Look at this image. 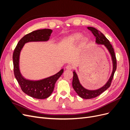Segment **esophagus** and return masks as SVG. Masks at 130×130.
<instances>
[{
    "label": "esophagus",
    "instance_id": "obj_1",
    "mask_svg": "<svg viewBox=\"0 0 130 130\" xmlns=\"http://www.w3.org/2000/svg\"><path fill=\"white\" fill-rule=\"evenodd\" d=\"M66 68L67 69H68V70H72V69H73V67H72V66H71V65L68 64L67 66L66 67Z\"/></svg>",
    "mask_w": 130,
    "mask_h": 130
}]
</instances>
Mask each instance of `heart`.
<instances>
[{
  "label": "heart",
  "mask_w": 130,
  "mask_h": 130,
  "mask_svg": "<svg viewBox=\"0 0 130 130\" xmlns=\"http://www.w3.org/2000/svg\"><path fill=\"white\" fill-rule=\"evenodd\" d=\"M82 36L80 34H75L69 38V41L71 42H76L80 40Z\"/></svg>",
  "instance_id": "b5f03b06"
}]
</instances>
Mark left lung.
I'll use <instances>...</instances> for the list:
<instances>
[{"instance_id": "left-lung-1", "label": "left lung", "mask_w": 130, "mask_h": 130, "mask_svg": "<svg viewBox=\"0 0 130 130\" xmlns=\"http://www.w3.org/2000/svg\"><path fill=\"white\" fill-rule=\"evenodd\" d=\"M87 28L90 31H92V32L94 35V36L95 37V42L97 44H104L108 50L109 52L111 54L112 56L113 68L111 76L106 84L103 87L94 90L86 89L82 87L80 83L79 80H78L76 73H75V72H73V78L72 82L73 87L74 89L75 90V92L78 94V96H80L81 98H83V99H92V98H95L100 95L101 93L105 92L106 89H107L110 87V86H111L112 80L114 76V74H115V73L117 69V59L115 53V51H114L113 46L111 43H110L109 40L104 36L103 34H102L100 31L98 30L95 28H94V27H88Z\"/></svg>"}]
</instances>
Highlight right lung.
<instances>
[{"instance_id": "1", "label": "right lung", "mask_w": 130, "mask_h": 130, "mask_svg": "<svg viewBox=\"0 0 130 130\" xmlns=\"http://www.w3.org/2000/svg\"><path fill=\"white\" fill-rule=\"evenodd\" d=\"M52 32L50 29H41L34 31L27 34L21 39L14 50L13 53V72L22 91L31 97L38 99H44L48 98L53 93L55 84L58 78L63 72L61 69L54 75L40 81H30L26 80L21 74L19 68V58L20 52L25 43L29 42L46 41Z\"/></svg>"}]
</instances>
